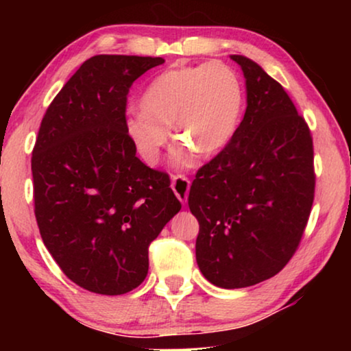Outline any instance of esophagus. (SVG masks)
Masks as SVG:
<instances>
[{"label": "esophagus", "instance_id": "34e87169", "mask_svg": "<svg viewBox=\"0 0 351 351\" xmlns=\"http://www.w3.org/2000/svg\"><path fill=\"white\" fill-rule=\"evenodd\" d=\"M172 190H174V193L177 198L182 204L186 203V199H189V191H190V180L186 179L185 176H172Z\"/></svg>", "mask_w": 351, "mask_h": 351}]
</instances>
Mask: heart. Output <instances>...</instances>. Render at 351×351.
<instances>
[{
    "label": "heart",
    "mask_w": 351,
    "mask_h": 351,
    "mask_svg": "<svg viewBox=\"0 0 351 351\" xmlns=\"http://www.w3.org/2000/svg\"><path fill=\"white\" fill-rule=\"evenodd\" d=\"M244 105L243 84L223 62L182 65L162 71L148 84L142 110L126 118V132L148 165L160 160L169 142V128L184 142L176 152L177 165H189L190 153L214 155L237 132Z\"/></svg>",
    "instance_id": "obj_1"
}]
</instances>
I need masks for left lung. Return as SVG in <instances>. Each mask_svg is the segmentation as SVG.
Returning <instances> with one entry per match:
<instances>
[{
	"label": "left lung",
	"instance_id": "1",
	"mask_svg": "<svg viewBox=\"0 0 351 351\" xmlns=\"http://www.w3.org/2000/svg\"><path fill=\"white\" fill-rule=\"evenodd\" d=\"M246 78L247 107L228 145L196 172V262L223 289L280 273L299 247L315 198L313 138L285 88L261 65L230 56Z\"/></svg>",
	"mask_w": 351,
	"mask_h": 351
}]
</instances>
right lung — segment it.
<instances>
[{"label":"right lung","mask_w":351,"mask_h":351,"mask_svg":"<svg viewBox=\"0 0 351 351\" xmlns=\"http://www.w3.org/2000/svg\"><path fill=\"white\" fill-rule=\"evenodd\" d=\"M161 57L94 56L56 95L33 147L35 217L66 278L95 294L136 289L148 246L182 204L166 172L136 156L128 94Z\"/></svg>","instance_id":"1"}]
</instances>
